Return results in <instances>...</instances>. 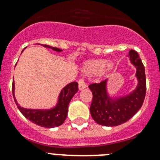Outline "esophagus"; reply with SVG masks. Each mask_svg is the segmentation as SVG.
Returning <instances> with one entry per match:
<instances>
[{
  "mask_svg": "<svg viewBox=\"0 0 160 160\" xmlns=\"http://www.w3.org/2000/svg\"><path fill=\"white\" fill-rule=\"evenodd\" d=\"M78 84H79V90H83V89H85V88H87V84H86L85 83V82H84V80H83V79H80V80H79V82H78Z\"/></svg>",
  "mask_w": 160,
  "mask_h": 160,
  "instance_id": "esophagus-1",
  "label": "esophagus"
}]
</instances>
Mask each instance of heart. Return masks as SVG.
Wrapping results in <instances>:
<instances>
[{
	"label": "heart",
	"mask_w": 160,
	"mask_h": 160,
	"mask_svg": "<svg viewBox=\"0 0 160 160\" xmlns=\"http://www.w3.org/2000/svg\"><path fill=\"white\" fill-rule=\"evenodd\" d=\"M115 63L112 60L107 62L104 59L92 60L84 63L83 70L87 74H95L105 70L107 72H111L114 69Z\"/></svg>",
	"instance_id": "b5f03b06"
}]
</instances>
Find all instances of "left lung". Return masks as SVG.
<instances>
[{
	"label": "left lung",
	"instance_id": "left-lung-1",
	"mask_svg": "<svg viewBox=\"0 0 160 160\" xmlns=\"http://www.w3.org/2000/svg\"><path fill=\"white\" fill-rule=\"evenodd\" d=\"M128 57L137 69L135 77L137 85L133 90L125 95L112 96L108 91V80L89 86L93 93L90 113L94 121L100 125H121L132 118L143 103L147 90L145 68L137 51L131 50Z\"/></svg>",
	"mask_w": 160,
	"mask_h": 160
}]
</instances>
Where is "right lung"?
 I'll return each mask as SVG.
<instances>
[{
  "label": "right lung",
  "instance_id": "add662e5",
  "mask_svg": "<svg viewBox=\"0 0 160 160\" xmlns=\"http://www.w3.org/2000/svg\"><path fill=\"white\" fill-rule=\"evenodd\" d=\"M42 46L49 48V49H52L56 52L63 51L59 48H53L49 45L42 44ZM12 91L15 103L18 106V108L21 111V113L27 119L40 127H46V128H53V127H58L59 126L62 125L66 120L67 112H68L69 103L73 96L78 91V83L77 82H71L65 86L59 93L56 105L49 109H28L21 107L18 103V100L15 98L14 81L13 82L12 84Z\"/></svg>",
  "mask_w": 160,
  "mask_h": 160
}]
</instances>
